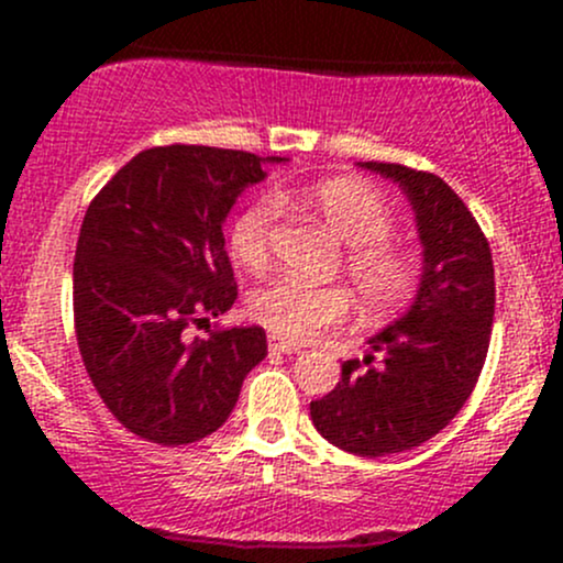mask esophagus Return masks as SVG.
Instances as JSON below:
<instances>
[{
  "mask_svg": "<svg viewBox=\"0 0 563 563\" xmlns=\"http://www.w3.org/2000/svg\"><path fill=\"white\" fill-rule=\"evenodd\" d=\"M269 351H277V354H299V345L286 343V340L269 334Z\"/></svg>",
  "mask_w": 563,
  "mask_h": 563,
  "instance_id": "34e87169",
  "label": "esophagus"
}]
</instances>
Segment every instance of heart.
Segmentation results:
<instances>
[{
    "label": "heart",
    "mask_w": 563,
    "mask_h": 563,
    "mask_svg": "<svg viewBox=\"0 0 563 563\" xmlns=\"http://www.w3.org/2000/svg\"><path fill=\"white\" fill-rule=\"evenodd\" d=\"M302 201L349 247L345 269L367 310H389L406 302L417 288V264L406 250L389 245L395 218L387 198L354 176H329L305 187ZM277 218L272 198L250 203L229 234L231 255L247 269H261L269 258V231ZM250 316L275 338L305 343L340 327L351 313V297L340 286H308L294 277H277L253 291Z\"/></svg>",
    "instance_id": "b5f03b06"
}]
</instances>
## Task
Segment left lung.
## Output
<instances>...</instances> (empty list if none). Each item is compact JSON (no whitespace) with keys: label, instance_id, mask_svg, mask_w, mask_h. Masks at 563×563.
<instances>
[{"label":"left lung","instance_id":"8db88e82","mask_svg":"<svg viewBox=\"0 0 563 563\" xmlns=\"http://www.w3.org/2000/svg\"><path fill=\"white\" fill-rule=\"evenodd\" d=\"M360 166L406 192L422 275L406 313L367 340L365 360L343 362L338 387L310 402V419L338 450L382 457L433 439L471 397L490 345L496 277L479 223L441 176Z\"/></svg>","mask_w":563,"mask_h":563}]
</instances>
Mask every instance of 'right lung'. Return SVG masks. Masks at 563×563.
<instances>
[{
  "instance_id": "1",
  "label": "right lung",
  "mask_w": 563,
  "mask_h": 563,
  "mask_svg": "<svg viewBox=\"0 0 563 563\" xmlns=\"http://www.w3.org/2000/svg\"><path fill=\"white\" fill-rule=\"evenodd\" d=\"M266 163L286 157L155 146L119 168L84 214L73 264L78 349L108 411L141 439L179 446L214 433L266 356L261 327L187 338L234 305L223 223L266 179Z\"/></svg>"
}]
</instances>
